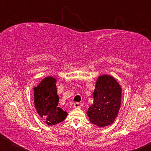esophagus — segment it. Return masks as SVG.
Returning a JSON list of instances; mask_svg holds the SVG:
<instances>
[{"mask_svg":"<svg viewBox=\"0 0 151 151\" xmlns=\"http://www.w3.org/2000/svg\"><path fill=\"white\" fill-rule=\"evenodd\" d=\"M74 107H75V108H79V107H80V104H79L78 103H75L74 104Z\"/></svg>","mask_w":151,"mask_h":151,"instance_id":"esophagus-1","label":"esophagus"}]
</instances>
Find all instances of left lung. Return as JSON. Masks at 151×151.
I'll use <instances>...</instances> for the list:
<instances>
[{"label":"left lung","instance_id":"1","mask_svg":"<svg viewBox=\"0 0 151 151\" xmlns=\"http://www.w3.org/2000/svg\"><path fill=\"white\" fill-rule=\"evenodd\" d=\"M122 88L115 78L103 75L97 78L93 93V104L86 112L92 123L99 127L114 122L121 103Z\"/></svg>","mask_w":151,"mask_h":151}]
</instances>
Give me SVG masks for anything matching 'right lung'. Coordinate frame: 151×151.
<instances>
[{
  "mask_svg": "<svg viewBox=\"0 0 151 151\" xmlns=\"http://www.w3.org/2000/svg\"><path fill=\"white\" fill-rule=\"evenodd\" d=\"M57 79L52 76L45 78L34 88V102L39 115L48 125L63 122L68 113L58 106L59 97L56 86Z\"/></svg>",
  "mask_w": 151,
  "mask_h": 151,
  "instance_id": "obj_1",
  "label": "right lung"
}]
</instances>
